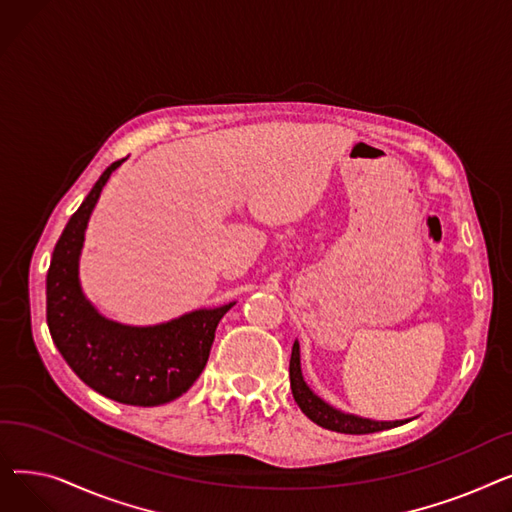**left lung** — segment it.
Returning a JSON list of instances; mask_svg holds the SVG:
<instances>
[{"label":"left lung","instance_id":"obj_1","mask_svg":"<svg viewBox=\"0 0 512 512\" xmlns=\"http://www.w3.org/2000/svg\"><path fill=\"white\" fill-rule=\"evenodd\" d=\"M290 388L292 396L297 400V405L301 411L319 427L332 429V432L338 434H373V432H382V429L398 427L405 421H371L363 419L351 413H342L328 405L326 400H321L303 380V371H301V348L299 342L292 344V355H290Z\"/></svg>","mask_w":512,"mask_h":512}]
</instances>
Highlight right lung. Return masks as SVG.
Masks as SVG:
<instances>
[{"instance_id": "right-lung-1", "label": "right lung", "mask_w": 512, "mask_h": 512, "mask_svg": "<svg viewBox=\"0 0 512 512\" xmlns=\"http://www.w3.org/2000/svg\"><path fill=\"white\" fill-rule=\"evenodd\" d=\"M107 168L68 220L47 272V326L70 369L95 392L132 407H157L191 388L209 359L215 328L234 307L191 311L168 324L134 328L103 317L80 290L78 257Z\"/></svg>"}]
</instances>
